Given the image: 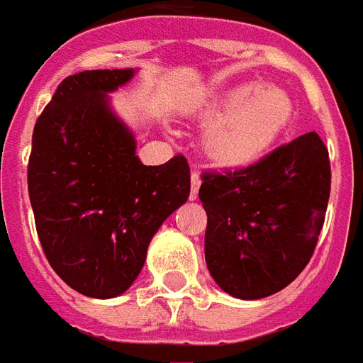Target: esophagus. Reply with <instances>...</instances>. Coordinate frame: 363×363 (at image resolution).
<instances>
[{"instance_id": "1", "label": "esophagus", "mask_w": 363, "mask_h": 363, "mask_svg": "<svg viewBox=\"0 0 363 363\" xmlns=\"http://www.w3.org/2000/svg\"><path fill=\"white\" fill-rule=\"evenodd\" d=\"M199 186H201V179H199V174H197V172H191V191H189V197H191V199H195V197H197Z\"/></svg>"}]
</instances>
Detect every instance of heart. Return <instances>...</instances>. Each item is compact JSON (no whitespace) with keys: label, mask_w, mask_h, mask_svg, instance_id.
<instances>
[{"label":"heart","mask_w":363,"mask_h":363,"mask_svg":"<svg viewBox=\"0 0 363 363\" xmlns=\"http://www.w3.org/2000/svg\"><path fill=\"white\" fill-rule=\"evenodd\" d=\"M289 95L277 86L242 84L217 95L203 113L205 148L218 166L240 168L276 145L291 119Z\"/></svg>","instance_id":"heart-1"}]
</instances>
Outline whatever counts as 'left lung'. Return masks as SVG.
<instances>
[{"label": "left lung", "instance_id": "1", "mask_svg": "<svg viewBox=\"0 0 363 363\" xmlns=\"http://www.w3.org/2000/svg\"><path fill=\"white\" fill-rule=\"evenodd\" d=\"M205 262L236 299L281 291L309 264L325 225L330 160L317 133L235 172H203Z\"/></svg>", "mask_w": 363, "mask_h": 363}]
</instances>
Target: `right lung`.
Listing matches in <instances>:
<instances>
[{
	"label": "right lung",
	"mask_w": 363,
	"mask_h": 363,
	"mask_svg": "<svg viewBox=\"0 0 363 363\" xmlns=\"http://www.w3.org/2000/svg\"><path fill=\"white\" fill-rule=\"evenodd\" d=\"M135 70L68 76L37 119L27 168L37 235L72 289L111 299L133 285L154 233L187 201L189 164L177 154L145 166L109 91Z\"/></svg>",
	"instance_id": "obj_1"
}]
</instances>
